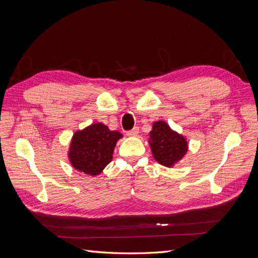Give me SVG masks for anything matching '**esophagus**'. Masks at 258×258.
<instances>
[{
    "instance_id": "esophagus-1",
    "label": "esophagus",
    "mask_w": 258,
    "mask_h": 258,
    "mask_svg": "<svg viewBox=\"0 0 258 258\" xmlns=\"http://www.w3.org/2000/svg\"><path fill=\"white\" fill-rule=\"evenodd\" d=\"M138 134H139V128L138 127H134L131 130L127 131L128 137H136V136H138Z\"/></svg>"
}]
</instances>
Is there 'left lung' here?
Instances as JSON below:
<instances>
[{
	"mask_svg": "<svg viewBox=\"0 0 258 258\" xmlns=\"http://www.w3.org/2000/svg\"><path fill=\"white\" fill-rule=\"evenodd\" d=\"M150 135L154 158L162 166L172 167L187 152V142L184 137L171 130L165 121H156Z\"/></svg>",
	"mask_w": 258,
	"mask_h": 258,
	"instance_id": "left-lung-1",
	"label": "left lung"
}]
</instances>
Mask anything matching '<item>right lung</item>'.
<instances>
[{
  "label": "right lung",
  "instance_id": "obj_1",
  "mask_svg": "<svg viewBox=\"0 0 258 258\" xmlns=\"http://www.w3.org/2000/svg\"><path fill=\"white\" fill-rule=\"evenodd\" d=\"M120 138V132L111 131L101 122L75 132L69 152L73 168L86 174H100L112 161L114 147Z\"/></svg>",
  "mask_w": 258,
  "mask_h": 258
}]
</instances>
